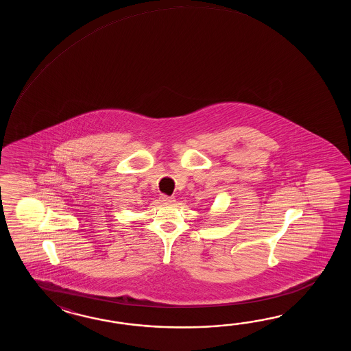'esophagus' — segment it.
<instances>
[{"mask_svg":"<svg viewBox=\"0 0 351 351\" xmlns=\"http://www.w3.org/2000/svg\"><path fill=\"white\" fill-rule=\"evenodd\" d=\"M159 199H160V202H162L163 204H171V203L174 202L173 197H168V195H165V194H162V195L159 197Z\"/></svg>","mask_w":351,"mask_h":351,"instance_id":"34e87169","label":"esophagus"}]
</instances>
